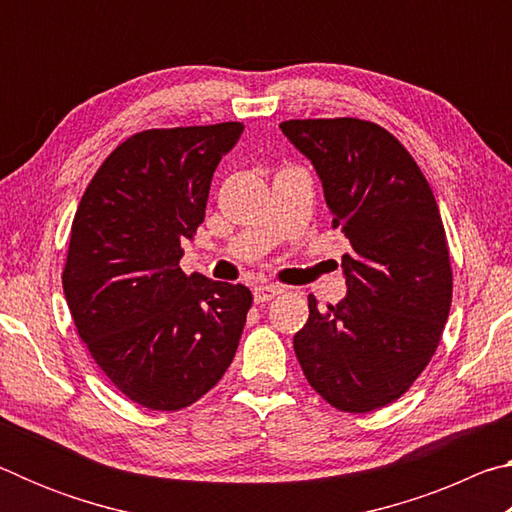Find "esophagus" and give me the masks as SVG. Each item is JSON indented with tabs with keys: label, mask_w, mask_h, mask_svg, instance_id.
<instances>
[{
	"label": "esophagus",
	"mask_w": 512,
	"mask_h": 512,
	"mask_svg": "<svg viewBox=\"0 0 512 512\" xmlns=\"http://www.w3.org/2000/svg\"><path fill=\"white\" fill-rule=\"evenodd\" d=\"M282 291H284V287H280V284H257V287L253 289V298L259 305V302H268Z\"/></svg>",
	"instance_id": "obj_1"
}]
</instances>
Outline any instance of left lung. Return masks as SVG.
<instances>
[{
  "instance_id": "left-lung-1",
  "label": "left lung",
  "mask_w": 512,
  "mask_h": 512,
  "mask_svg": "<svg viewBox=\"0 0 512 512\" xmlns=\"http://www.w3.org/2000/svg\"><path fill=\"white\" fill-rule=\"evenodd\" d=\"M282 133L323 185L348 293L293 336L311 388L339 411L368 413L409 391L438 348L452 266L436 198L409 151L372 121L291 119Z\"/></svg>"
}]
</instances>
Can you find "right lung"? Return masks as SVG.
<instances>
[{"instance_id":"1","label":"right lung","mask_w":512,"mask_h":512,"mask_svg":"<svg viewBox=\"0 0 512 512\" xmlns=\"http://www.w3.org/2000/svg\"><path fill=\"white\" fill-rule=\"evenodd\" d=\"M244 124L155 128L112 151L76 210L63 289L106 377L153 411L194 404L235 359L253 293L180 268Z\"/></svg>"}]
</instances>
